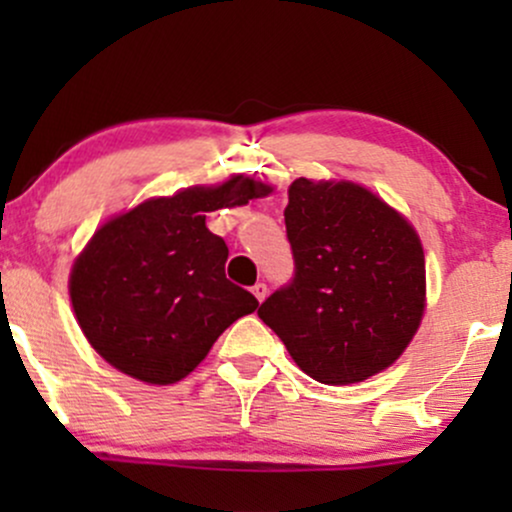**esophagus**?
<instances>
[{
	"label": "esophagus",
	"instance_id": "esophagus-1",
	"mask_svg": "<svg viewBox=\"0 0 512 512\" xmlns=\"http://www.w3.org/2000/svg\"><path fill=\"white\" fill-rule=\"evenodd\" d=\"M267 284H262V281H257V284L255 286H252V293H255V298H257V301H264V298H267Z\"/></svg>",
	"mask_w": 512,
	"mask_h": 512
}]
</instances>
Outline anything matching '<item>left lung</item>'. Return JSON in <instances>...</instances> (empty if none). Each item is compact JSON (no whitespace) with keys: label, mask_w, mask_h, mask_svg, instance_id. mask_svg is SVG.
Here are the masks:
<instances>
[{"label":"left lung","mask_w":512,"mask_h":512,"mask_svg":"<svg viewBox=\"0 0 512 512\" xmlns=\"http://www.w3.org/2000/svg\"><path fill=\"white\" fill-rule=\"evenodd\" d=\"M293 279L257 310L317 383L349 385L395 363L424 315L426 264L407 219L354 182L289 187Z\"/></svg>","instance_id":"8db88e82"}]
</instances>
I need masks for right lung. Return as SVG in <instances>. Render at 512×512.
Here are the masks:
<instances>
[{
    "mask_svg": "<svg viewBox=\"0 0 512 512\" xmlns=\"http://www.w3.org/2000/svg\"><path fill=\"white\" fill-rule=\"evenodd\" d=\"M272 187L236 175L139 204L98 228L69 279L76 320L110 366L154 385L178 383L257 298L226 279L228 245L207 211Z\"/></svg>",
    "mask_w": 512,
    "mask_h": 512,
    "instance_id": "obj_1",
    "label": "right lung"
}]
</instances>
